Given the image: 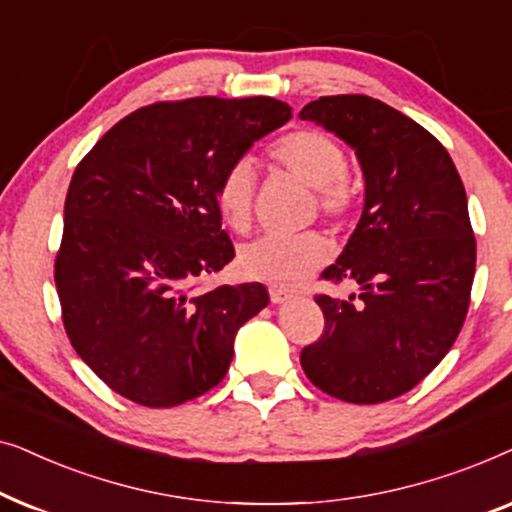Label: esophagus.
Here are the masks:
<instances>
[{
	"instance_id": "34e87169",
	"label": "esophagus",
	"mask_w": 512,
	"mask_h": 512,
	"mask_svg": "<svg viewBox=\"0 0 512 512\" xmlns=\"http://www.w3.org/2000/svg\"><path fill=\"white\" fill-rule=\"evenodd\" d=\"M291 298H293V293L289 289H282V286H270V300L275 305H282Z\"/></svg>"
}]
</instances>
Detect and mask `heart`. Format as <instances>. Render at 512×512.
I'll return each mask as SVG.
<instances>
[{
	"instance_id": "obj_1",
	"label": "heart",
	"mask_w": 512,
	"mask_h": 512,
	"mask_svg": "<svg viewBox=\"0 0 512 512\" xmlns=\"http://www.w3.org/2000/svg\"><path fill=\"white\" fill-rule=\"evenodd\" d=\"M272 163L314 188V198L328 219H345L356 205V186L345 172L347 158L331 135L317 128H298L270 144ZM256 177L247 160H237L221 174L216 207L235 233L251 226ZM328 242L319 233L291 237H258L240 251V270L254 282L296 286L328 258Z\"/></svg>"
}]
</instances>
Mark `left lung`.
<instances>
[{
	"label": "left lung",
	"instance_id": "left-lung-1",
	"mask_svg": "<svg viewBox=\"0 0 512 512\" xmlns=\"http://www.w3.org/2000/svg\"><path fill=\"white\" fill-rule=\"evenodd\" d=\"M300 118L352 146L366 179L356 230L321 272L354 279L359 296L314 298L326 326L300 366L340 401H391L443 361L464 326L475 275L464 184L429 130L373 97H319Z\"/></svg>",
	"mask_w": 512,
	"mask_h": 512
}]
</instances>
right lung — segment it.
Masks as SVG:
<instances>
[{"mask_svg":"<svg viewBox=\"0 0 512 512\" xmlns=\"http://www.w3.org/2000/svg\"><path fill=\"white\" fill-rule=\"evenodd\" d=\"M289 118L272 97L156 102L118 121L74 170L55 256L62 324L116 394L174 408L226 377L237 331L270 296L258 282L200 291L235 256L216 186Z\"/></svg>","mask_w":512,"mask_h":512,"instance_id":"obj_1","label":"right lung"}]
</instances>
